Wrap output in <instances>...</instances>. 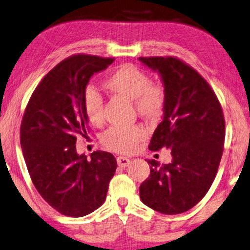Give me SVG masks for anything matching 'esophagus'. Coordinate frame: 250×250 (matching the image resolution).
<instances>
[{"instance_id": "1", "label": "esophagus", "mask_w": 250, "mask_h": 250, "mask_svg": "<svg viewBox=\"0 0 250 250\" xmlns=\"http://www.w3.org/2000/svg\"><path fill=\"white\" fill-rule=\"evenodd\" d=\"M116 161H118V165L120 166V167L122 168H125L127 166L130 165V160H129L128 158H125V156H118L116 158Z\"/></svg>"}]
</instances>
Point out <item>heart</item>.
I'll list each match as a JSON object with an SVG mask.
<instances>
[{
	"mask_svg": "<svg viewBox=\"0 0 250 250\" xmlns=\"http://www.w3.org/2000/svg\"><path fill=\"white\" fill-rule=\"evenodd\" d=\"M109 92L134 101L136 111L143 118L155 120L164 113L166 96L160 85L149 84L148 76L132 65L116 68L104 82ZM84 113L89 122L98 125L103 122V101L94 91L86 92L83 101ZM145 138L144 129L139 125L113 127L103 135L102 142L106 147L120 153L134 152Z\"/></svg>",
	"mask_w": 250,
	"mask_h": 250,
	"instance_id": "heart-1",
	"label": "heart"
}]
</instances>
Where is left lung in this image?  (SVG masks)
Listing matches in <instances>:
<instances>
[{"label": "left lung", "mask_w": 250, "mask_h": 250, "mask_svg": "<svg viewBox=\"0 0 250 250\" xmlns=\"http://www.w3.org/2000/svg\"><path fill=\"white\" fill-rule=\"evenodd\" d=\"M158 72L165 86L162 121L148 148H169L170 164L148 160L151 174L139 186L143 204L166 215L194 207L210 188L217 174L225 139L222 106L207 81L174 57H141Z\"/></svg>", "instance_id": "obj_1"}]
</instances>
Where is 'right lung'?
<instances>
[{"label":"right lung","instance_id":"right-lung-1","mask_svg":"<svg viewBox=\"0 0 250 250\" xmlns=\"http://www.w3.org/2000/svg\"><path fill=\"white\" fill-rule=\"evenodd\" d=\"M114 62L90 55H74L53 67L25 109L21 144L33 184L53 209L82 217L105 202L116 160L104 151L90 159L76 152V136L86 135L83 101L89 80Z\"/></svg>","mask_w":250,"mask_h":250}]
</instances>
